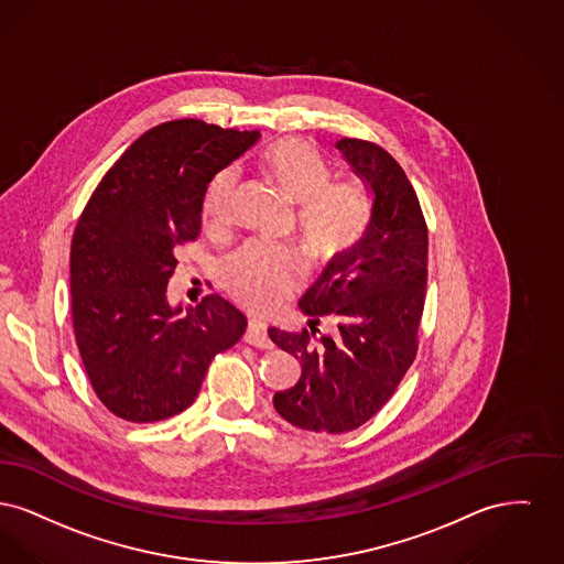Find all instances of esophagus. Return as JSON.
I'll use <instances>...</instances> for the list:
<instances>
[{
    "label": "esophagus",
    "instance_id": "obj_1",
    "mask_svg": "<svg viewBox=\"0 0 564 564\" xmlns=\"http://www.w3.org/2000/svg\"><path fill=\"white\" fill-rule=\"evenodd\" d=\"M243 341L250 344V346H254V348H263V350L273 348V344H271V339H269L268 326H265L263 321H259V318H250V321H248V328H246V333H243Z\"/></svg>",
    "mask_w": 564,
    "mask_h": 564
}]
</instances>
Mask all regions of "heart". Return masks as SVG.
I'll return each instance as SVG.
<instances>
[{"instance_id":"heart-1","label":"heart","mask_w":564,"mask_h":564,"mask_svg":"<svg viewBox=\"0 0 564 564\" xmlns=\"http://www.w3.org/2000/svg\"><path fill=\"white\" fill-rule=\"evenodd\" d=\"M263 170L296 204V229L312 259L325 261L348 250L367 223V197L348 180H330L333 172L312 142L284 138L261 159ZM238 172L223 170L209 182L204 197L208 227H223L231 218ZM225 284L250 305H269L291 293L301 275V259L293 248L250 241L225 261Z\"/></svg>"}]
</instances>
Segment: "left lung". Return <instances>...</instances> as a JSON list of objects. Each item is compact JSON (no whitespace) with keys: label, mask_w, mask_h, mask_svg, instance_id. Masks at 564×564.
<instances>
[{"label":"left lung","mask_w":564,"mask_h":564,"mask_svg":"<svg viewBox=\"0 0 564 564\" xmlns=\"http://www.w3.org/2000/svg\"><path fill=\"white\" fill-rule=\"evenodd\" d=\"M369 193V220L299 299L310 330L269 326L295 356L301 378L273 394L286 422L314 433H348L382 410L415 358L424 307L429 234L414 188L384 149L344 138L335 144ZM328 322L333 336H316Z\"/></svg>","instance_id":"left-lung-1"}]
</instances>
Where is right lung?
Wrapping results in <instances>:
<instances>
[{
	"instance_id": "right-lung-1",
	"label": "right lung",
	"mask_w": 564,
	"mask_h": 564,
	"mask_svg": "<svg viewBox=\"0 0 564 564\" xmlns=\"http://www.w3.org/2000/svg\"><path fill=\"white\" fill-rule=\"evenodd\" d=\"M259 138L197 119L156 124L90 195L72 239V318L93 390L122 420L184 412L212 358L246 330L220 295L184 314L167 301V282L176 248L202 234L209 182Z\"/></svg>"
}]
</instances>
